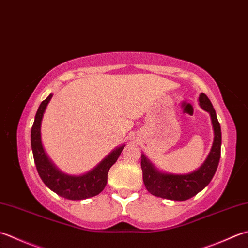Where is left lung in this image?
<instances>
[{
    "mask_svg": "<svg viewBox=\"0 0 248 248\" xmlns=\"http://www.w3.org/2000/svg\"><path fill=\"white\" fill-rule=\"evenodd\" d=\"M199 105L211 116L214 131V140L205 161L196 171L188 174H172L161 172L142 154L140 167L143 171V182L152 195L174 201H185L203 190L210 182L219 163L221 148V130L216 111L210 99L204 93L199 95Z\"/></svg>",
    "mask_w": 248,
    "mask_h": 248,
    "instance_id": "1",
    "label": "left lung"
}]
</instances>
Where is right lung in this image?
<instances>
[{
    "label": "right lung",
    "mask_w": 248,
    "mask_h": 248,
    "mask_svg": "<svg viewBox=\"0 0 248 248\" xmlns=\"http://www.w3.org/2000/svg\"><path fill=\"white\" fill-rule=\"evenodd\" d=\"M51 98L52 93L41 103L31 129V147L38 175L50 190L69 200H84L99 195L108 183V174L110 167L117 161L125 145L115 148L89 172L80 175H69L63 173L52 163L42 144V119Z\"/></svg>",
    "instance_id": "1"
}]
</instances>
